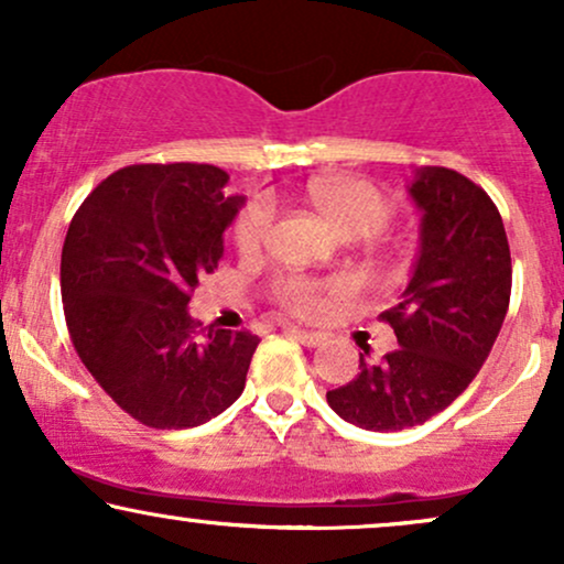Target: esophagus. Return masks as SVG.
Instances as JSON below:
<instances>
[{
    "label": "esophagus",
    "mask_w": 564,
    "mask_h": 564,
    "mask_svg": "<svg viewBox=\"0 0 564 564\" xmlns=\"http://www.w3.org/2000/svg\"><path fill=\"white\" fill-rule=\"evenodd\" d=\"M289 334L294 336L296 341H302L304 347H318V345H323V339H326V336H323V334L304 332V328H289Z\"/></svg>",
    "instance_id": "34e87169"
}]
</instances>
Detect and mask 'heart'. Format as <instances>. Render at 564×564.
<instances>
[{
	"mask_svg": "<svg viewBox=\"0 0 564 564\" xmlns=\"http://www.w3.org/2000/svg\"><path fill=\"white\" fill-rule=\"evenodd\" d=\"M307 198L336 232L347 238L371 236L390 217V200L377 185L360 177H315L307 185ZM275 223V204L268 196L251 198L238 212L232 225V241L241 254H257L268 243ZM349 291L345 278L315 281V278L286 275L275 281L273 300L300 318H321L332 296Z\"/></svg>",
	"mask_w": 564,
	"mask_h": 564,
	"instance_id": "b5f03b06",
	"label": "heart"
}]
</instances>
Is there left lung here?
Masks as SVG:
<instances>
[{"label":"left lung","mask_w":564,"mask_h":564,"mask_svg":"<svg viewBox=\"0 0 564 564\" xmlns=\"http://www.w3.org/2000/svg\"><path fill=\"white\" fill-rule=\"evenodd\" d=\"M408 193L422 212L419 257L394 307L381 313L398 349L326 392L341 419L373 432L424 424L477 377L511 294L507 230L480 185L445 166H422ZM368 355V349H366Z\"/></svg>","instance_id":"1"}]
</instances>
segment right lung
Returning a JSON list of instances; mask_svg holds the SVG:
<instances>
[{
    "label": "right lung",
    "instance_id": "right-lung-1",
    "mask_svg": "<svg viewBox=\"0 0 564 564\" xmlns=\"http://www.w3.org/2000/svg\"><path fill=\"white\" fill-rule=\"evenodd\" d=\"M212 164H132L84 198L61 257L76 355L113 403L156 430L198 426L241 398L257 339L187 313L243 196Z\"/></svg>",
    "mask_w": 564,
    "mask_h": 564
}]
</instances>
